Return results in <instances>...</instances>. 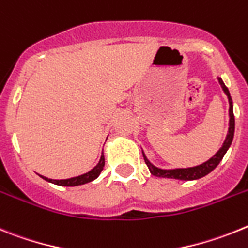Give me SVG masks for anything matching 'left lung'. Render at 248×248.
I'll return each instance as SVG.
<instances>
[{"label":"left lung","mask_w":248,"mask_h":248,"mask_svg":"<svg viewBox=\"0 0 248 248\" xmlns=\"http://www.w3.org/2000/svg\"><path fill=\"white\" fill-rule=\"evenodd\" d=\"M218 82L222 87L223 92L227 96L228 103H230V109H228V115H230V122H228V132L227 136H226L225 142H223L222 147L217 151L216 154L214 155V157H211L210 160L206 161V162L201 163L199 166H195V167H187V169H172V170H163L160 167H156L155 165L150 162L146 155L143 154V158H145V162L147 165L148 170L154 176L157 177H163V178H172V180H181V181H192V180H199V178L203 177V176L208 175L210 172L214 171L216 169L218 163L222 161L223 156L226 155L227 150L230 148L232 143V140H233L234 135V116H233V105H232V98L228 88L226 87V85L223 83L222 78L218 77Z\"/></svg>","instance_id":"8db88e82"}]
</instances>
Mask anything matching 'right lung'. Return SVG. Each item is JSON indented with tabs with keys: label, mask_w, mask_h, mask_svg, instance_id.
<instances>
[{
	"label": "right lung",
	"mask_w": 248,
	"mask_h": 248,
	"mask_svg": "<svg viewBox=\"0 0 248 248\" xmlns=\"http://www.w3.org/2000/svg\"><path fill=\"white\" fill-rule=\"evenodd\" d=\"M103 167H105V156H103V152L101 155V158L98 161V163L94 166L93 169L91 171L86 172L83 175H79L76 176V177H71V178H66V180H52V178H47L45 176H41V177L44 178V180L48 181L51 184H55V185H59V186H68V187H72V186H79V185H85L88 184V182H91V181L96 180V178L100 176V173L102 172Z\"/></svg>",
	"instance_id": "1"
}]
</instances>
